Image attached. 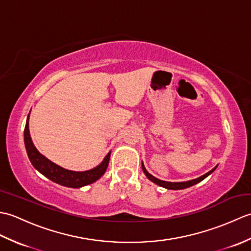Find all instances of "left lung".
<instances>
[{
	"label": "left lung",
	"instance_id": "left-lung-1",
	"mask_svg": "<svg viewBox=\"0 0 251 251\" xmlns=\"http://www.w3.org/2000/svg\"><path fill=\"white\" fill-rule=\"evenodd\" d=\"M216 168H217V166H216L215 168H212V169L210 170V172H208L207 174L201 176V177L196 178V179H193V180H190V181H185V182H168V181H163V180H159V179H157V178H155V177H153V176H152L151 174H149V173L147 172V169L145 168V165H143V163H142V170H143V173L146 174L147 177H148L149 179H150V180L152 181V182H154V183L159 185V186H163V188L168 189V190H182V189L190 188V186L201 182V180H204V179H205L206 177H208V176H209L211 173H214Z\"/></svg>",
	"mask_w": 251,
	"mask_h": 251
}]
</instances>
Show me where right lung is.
<instances>
[{
	"instance_id": "obj_1",
	"label": "right lung",
	"mask_w": 251,
	"mask_h": 251,
	"mask_svg": "<svg viewBox=\"0 0 251 251\" xmlns=\"http://www.w3.org/2000/svg\"><path fill=\"white\" fill-rule=\"evenodd\" d=\"M29 115L28 119H26L24 132L25 150L26 153H28V157L31 164L33 165V167L36 170H39V172L43 176H45L46 178H49L50 180L54 181V182L60 185L76 189L95 182V181H97L99 178H101V176L105 173V170L108 168L109 165L111 152L106 154L103 161L101 162L97 167L86 170V172H73V170L65 169L58 166L57 164L52 163L44 155H42V154L36 150V148L34 147L31 139L29 131Z\"/></svg>"
}]
</instances>
